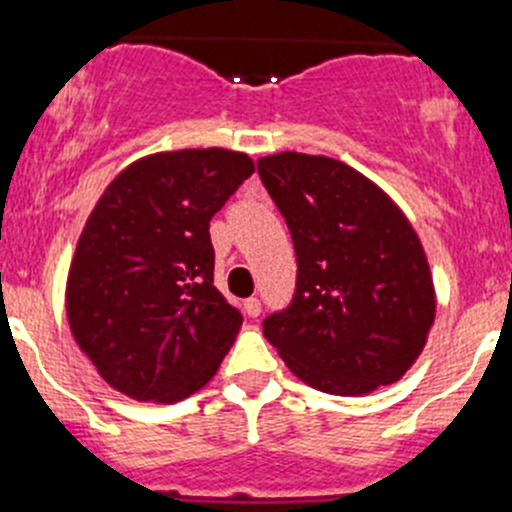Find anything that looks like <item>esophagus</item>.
I'll list each match as a JSON object with an SVG mask.
<instances>
[{
    "label": "esophagus",
    "mask_w": 512,
    "mask_h": 512,
    "mask_svg": "<svg viewBox=\"0 0 512 512\" xmlns=\"http://www.w3.org/2000/svg\"><path fill=\"white\" fill-rule=\"evenodd\" d=\"M245 312L250 317H257L262 312V302L257 300V297H247V300H245Z\"/></svg>",
    "instance_id": "obj_1"
}]
</instances>
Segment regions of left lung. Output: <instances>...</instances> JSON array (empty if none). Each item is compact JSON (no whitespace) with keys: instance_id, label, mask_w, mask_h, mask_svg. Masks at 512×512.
Returning <instances> with one entry per match:
<instances>
[{"instance_id":"obj_1","label":"left lung","mask_w":512,"mask_h":512,"mask_svg":"<svg viewBox=\"0 0 512 512\" xmlns=\"http://www.w3.org/2000/svg\"><path fill=\"white\" fill-rule=\"evenodd\" d=\"M257 172L290 227L297 282L262 332L302 382L365 395L400 380L435 320L428 257L408 217L345 162L280 152Z\"/></svg>"}]
</instances>
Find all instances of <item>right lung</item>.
I'll list each match as a JSON object with an SVG mask.
<instances>
[{
  "instance_id": "obj_1",
  "label": "right lung",
  "mask_w": 512,
  "mask_h": 512,
  "mask_svg": "<svg viewBox=\"0 0 512 512\" xmlns=\"http://www.w3.org/2000/svg\"><path fill=\"white\" fill-rule=\"evenodd\" d=\"M255 172L242 152H160L119 172L77 242L67 317L119 393L177 403L210 382L242 315L215 287L210 220Z\"/></svg>"
}]
</instances>
